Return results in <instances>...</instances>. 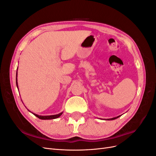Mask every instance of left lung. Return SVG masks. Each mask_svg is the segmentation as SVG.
<instances>
[{"mask_svg": "<svg viewBox=\"0 0 156 156\" xmlns=\"http://www.w3.org/2000/svg\"><path fill=\"white\" fill-rule=\"evenodd\" d=\"M120 116H117V117H115V118H112V119H107V120H115V119H116L117 118H119V117H120Z\"/></svg>", "mask_w": 156, "mask_h": 156, "instance_id": "left-lung-1", "label": "left lung"}]
</instances>
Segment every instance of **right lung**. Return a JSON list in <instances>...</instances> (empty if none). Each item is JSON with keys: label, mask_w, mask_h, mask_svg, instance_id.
I'll list each match as a JSON object with an SVG mask.
<instances>
[{"label": "right lung", "mask_w": 156, "mask_h": 156, "mask_svg": "<svg viewBox=\"0 0 156 156\" xmlns=\"http://www.w3.org/2000/svg\"><path fill=\"white\" fill-rule=\"evenodd\" d=\"M17 75V72L16 73V75ZM16 84H17V87H18V86H17V77H16ZM32 114L34 115H35L36 117L38 118V119H41V120H51V119H57V118H58L59 116H60L61 115H62V112L59 113V114H58V115H51V116H39V115H37L36 114H34V113H32Z\"/></svg>", "instance_id": "right-lung-1"}]
</instances>
